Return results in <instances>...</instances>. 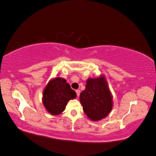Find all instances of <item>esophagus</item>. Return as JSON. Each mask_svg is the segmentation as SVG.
Instances as JSON below:
<instances>
[{
    "label": "esophagus",
    "mask_w": 156,
    "mask_h": 156,
    "mask_svg": "<svg viewBox=\"0 0 156 156\" xmlns=\"http://www.w3.org/2000/svg\"><path fill=\"white\" fill-rule=\"evenodd\" d=\"M76 95H77V96H78V97H79V96H80V90H76Z\"/></svg>",
    "instance_id": "1"
}]
</instances>
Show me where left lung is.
Returning <instances> with one entry per match:
<instances>
[{"label":"left lung","instance_id":"obj_1","mask_svg":"<svg viewBox=\"0 0 156 156\" xmlns=\"http://www.w3.org/2000/svg\"><path fill=\"white\" fill-rule=\"evenodd\" d=\"M80 100L89 119L99 121L106 117L112 108V97L105 77L87 79Z\"/></svg>","mask_w":156,"mask_h":156}]
</instances>
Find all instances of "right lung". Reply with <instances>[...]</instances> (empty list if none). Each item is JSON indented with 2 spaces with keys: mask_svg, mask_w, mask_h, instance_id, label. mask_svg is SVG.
I'll list each match as a JSON object with an SVG mask.
<instances>
[{
  "mask_svg": "<svg viewBox=\"0 0 156 156\" xmlns=\"http://www.w3.org/2000/svg\"><path fill=\"white\" fill-rule=\"evenodd\" d=\"M76 97V92L71 88L66 80L55 78L49 81L43 93V104L52 115H58L65 109L70 100Z\"/></svg>",
  "mask_w": 156,
  "mask_h": 156,
  "instance_id": "1",
  "label": "right lung"
}]
</instances>
